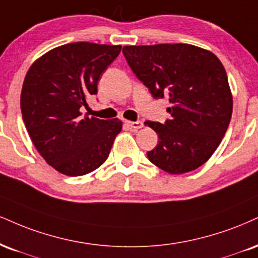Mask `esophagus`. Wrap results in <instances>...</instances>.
I'll use <instances>...</instances> for the list:
<instances>
[{
    "label": "esophagus",
    "mask_w": 258,
    "mask_h": 258,
    "mask_svg": "<svg viewBox=\"0 0 258 258\" xmlns=\"http://www.w3.org/2000/svg\"><path fill=\"white\" fill-rule=\"evenodd\" d=\"M125 123H126L127 126H130V127H131V128H135V130L142 128V127H143L142 121H128V120H126Z\"/></svg>",
    "instance_id": "obj_1"
}]
</instances>
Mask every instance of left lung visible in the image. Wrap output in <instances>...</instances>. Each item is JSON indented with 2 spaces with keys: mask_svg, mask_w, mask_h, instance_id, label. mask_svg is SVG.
Masks as SVG:
<instances>
[{
  "mask_svg": "<svg viewBox=\"0 0 258 258\" xmlns=\"http://www.w3.org/2000/svg\"><path fill=\"white\" fill-rule=\"evenodd\" d=\"M130 67L155 98H169L170 119L145 121L159 135L148 159L169 174L197 169L212 157L227 131L233 97L215 54L184 44L125 45Z\"/></svg>",
  "mask_w": 258,
  "mask_h": 258,
  "instance_id": "8db88e82",
  "label": "left lung"
}]
</instances>
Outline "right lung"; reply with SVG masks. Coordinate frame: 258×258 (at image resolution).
Segmentation results:
<instances>
[{
  "mask_svg": "<svg viewBox=\"0 0 258 258\" xmlns=\"http://www.w3.org/2000/svg\"><path fill=\"white\" fill-rule=\"evenodd\" d=\"M121 45L77 42L37 58L25 76L20 96L23 120L40 156L68 176L91 173L105 162L122 121L82 116L101 74Z\"/></svg>",
  "mask_w": 258,
  "mask_h": 258,
  "instance_id": "1",
  "label": "right lung"
}]
</instances>
